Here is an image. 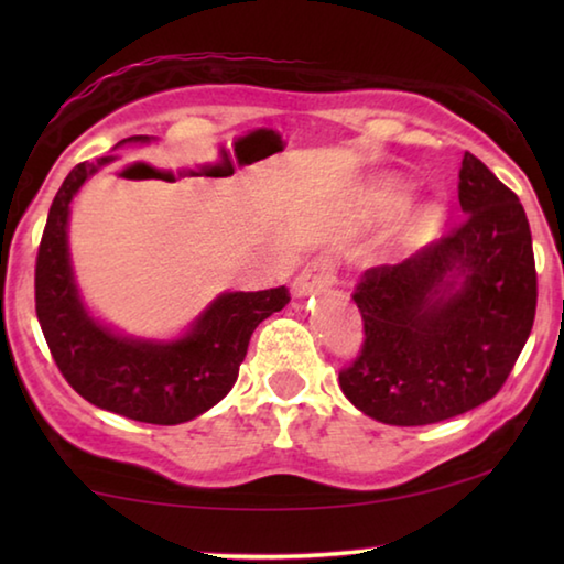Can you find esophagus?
Listing matches in <instances>:
<instances>
[{"mask_svg": "<svg viewBox=\"0 0 564 564\" xmlns=\"http://www.w3.org/2000/svg\"><path fill=\"white\" fill-rule=\"evenodd\" d=\"M336 281V265H333L330 256H318L311 263H305V269L295 275L293 293L295 295H311L313 291L328 289Z\"/></svg>", "mask_w": 564, "mask_h": 564, "instance_id": "1", "label": "esophagus"}]
</instances>
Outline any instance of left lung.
<instances>
[{"mask_svg": "<svg viewBox=\"0 0 564 564\" xmlns=\"http://www.w3.org/2000/svg\"><path fill=\"white\" fill-rule=\"evenodd\" d=\"M463 221L398 265L360 275L362 346L340 390L388 425H431L498 395L538 308L532 236L520 198L465 151Z\"/></svg>", "mask_w": 564, "mask_h": 564, "instance_id": "1", "label": "left lung"}]
</instances>
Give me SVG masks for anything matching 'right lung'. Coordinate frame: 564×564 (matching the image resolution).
Returning a JSON list of instances; mask_svg holds the SVG:
<instances>
[{
    "instance_id": "obj_1",
    "label": "right lung",
    "mask_w": 564,
    "mask_h": 564,
    "mask_svg": "<svg viewBox=\"0 0 564 564\" xmlns=\"http://www.w3.org/2000/svg\"><path fill=\"white\" fill-rule=\"evenodd\" d=\"M123 141L149 144V137ZM119 141V144H123ZM113 161L76 164L56 191L34 271V301L56 368L91 405L154 425H178L206 413L234 388L256 326L291 301L285 285L224 293L171 343L119 336L94 321L76 291L66 224L76 191Z\"/></svg>"
}]
</instances>
